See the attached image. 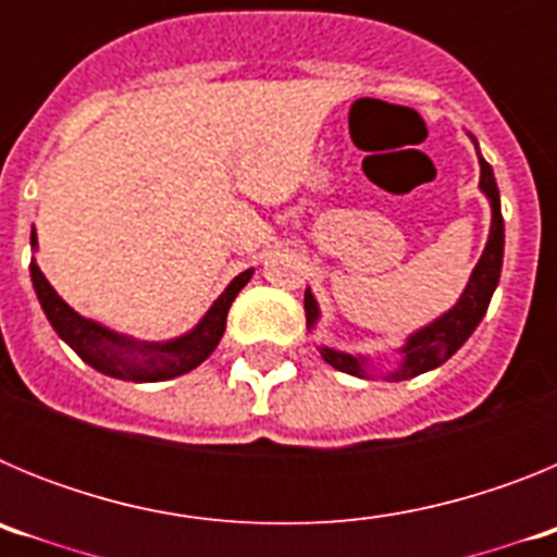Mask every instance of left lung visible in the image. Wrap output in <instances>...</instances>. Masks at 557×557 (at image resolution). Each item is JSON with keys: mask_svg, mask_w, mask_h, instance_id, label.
<instances>
[{"mask_svg": "<svg viewBox=\"0 0 557 557\" xmlns=\"http://www.w3.org/2000/svg\"><path fill=\"white\" fill-rule=\"evenodd\" d=\"M476 145V141H474ZM480 189L485 191V198L491 200V234L488 245L482 250L480 262H476L474 273H471L469 284L462 289L460 301L444 314L437 318L435 323L424 326L421 332L412 334L407 339V346L401 348L405 359L398 371L387 373V379L393 382H401V379H412L418 373H426L432 368L444 366L446 359L457 351V348L471 337V332L476 329V323L482 321V314L488 312L491 295H494L496 284H499L502 273V253H505V223H502L499 211V189H496L494 170L491 164L480 156ZM304 309H307V326H314L318 321V304H314L312 293L307 289L304 295ZM323 359L329 366L337 368L343 373H351V376H366V357H351V354L334 351V348H321Z\"/></svg>", "mask_w": 557, "mask_h": 557, "instance_id": "8db88e82", "label": "left lung"}]
</instances>
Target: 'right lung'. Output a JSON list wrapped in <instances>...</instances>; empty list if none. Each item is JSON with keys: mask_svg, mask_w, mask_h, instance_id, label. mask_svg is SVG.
<instances>
[{"mask_svg": "<svg viewBox=\"0 0 557 557\" xmlns=\"http://www.w3.org/2000/svg\"><path fill=\"white\" fill-rule=\"evenodd\" d=\"M33 248H36V231H33ZM29 275H33V287H36L38 301H41L47 321L58 332L63 343L75 348L77 357L97 368L100 373L113 379H131V382H164L175 379L181 373H189L198 368L214 348L225 332V318L239 295V289L250 282L253 270H245L225 287L214 307L206 312L203 321L191 329L189 334L178 339H166V343H145V339H133L125 334H116L111 329L100 326L95 321H86L83 314L63 301L55 289L49 287L44 273L36 262H29Z\"/></svg>", "mask_w": 557, "mask_h": 557, "instance_id": "right-lung-1", "label": "right lung"}]
</instances>
